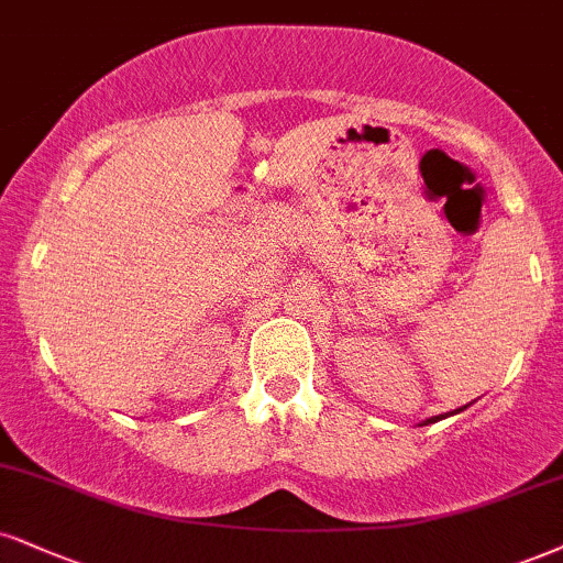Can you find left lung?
<instances>
[{
	"mask_svg": "<svg viewBox=\"0 0 563 563\" xmlns=\"http://www.w3.org/2000/svg\"><path fill=\"white\" fill-rule=\"evenodd\" d=\"M464 409V407H462ZM456 412H460V409H456ZM435 420H441V418H430V420H426V426H428V422H435Z\"/></svg>",
	"mask_w": 563,
	"mask_h": 563,
	"instance_id": "left-lung-1",
	"label": "left lung"
}]
</instances>
